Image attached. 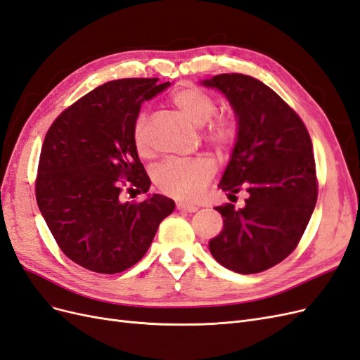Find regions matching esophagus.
<instances>
[{"label": "esophagus", "instance_id": "esophagus-1", "mask_svg": "<svg viewBox=\"0 0 360 360\" xmlns=\"http://www.w3.org/2000/svg\"><path fill=\"white\" fill-rule=\"evenodd\" d=\"M177 209L181 212H188V213H195L198 210V205H193V204H188V202H179L177 204Z\"/></svg>", "mask_w": 360, "mask_h": 360}]
</instances>
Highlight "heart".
<instances>
[{
    "label": "heart",
    "mask_w": 360,
    "mask_h": 360,
    "mask_svg": "<svg viewBox=\"0 0 360 360\" xmlns=\"http://www.w3.org/2000/svg\"><path fill=\"white\" fill-rule=\"evenodd\" d=\"M172 106L197 126H205V138L219 150L228 148L234 144L238 135V123L233 114H216L217 102L214 97L200 89L197 85L184 84L171 94ZM214 118L212 119L211 117ZM132 141L141 156L148 155V123L147 117L141 114L132 130ZM214 174L210 160L195 158L189 160L168 159L160 162L153 169V180L156 186L167 195L183 200H193L200 197Z\"/></svg>",
    "instance_id": "heart-1"
}]
</instances>
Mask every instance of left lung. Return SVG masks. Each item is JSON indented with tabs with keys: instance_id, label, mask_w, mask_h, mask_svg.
Instances as JSON below:
<instances>
[{
	"instance_id": "obj_1",
	"label": "left lung",
	"mask_w": 360,
	"mask_h": 360,
	"mask_svg": "<svg viewBox=\"0 0 360 360\" xmlns=\"http://www.w3.org/2000/svg\"><path fill=\"white\" fill-rule=\"evenodd\" d=\"M202 84L226 96L238 123L219 189L230 197L248 192L243 209L214 207L224 230L210 240V252L237 274H259L297 248L317 202L311 136L296 111L252 76L222 73Z\"/></svg>"
}]
</instances>
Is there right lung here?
<instances>
[{
  "label": "right lung",
  "mask_w": 360,
  "mask_h": 360,
  "mask_svg": "<svg viewBox=\"0 0 360 360\" xmlns=\"http://www.w3.org/2000/svg\"><path fill=\"white\" fill-rule=\"evenodd\" d=\"M158 78H126L97 86L64 110L43 141L36 177L41 216L63 254L96 274L114 275L146 255L172 200L147 193L150 179L132 130L141 103L169 86Z\"/></svg>",
  "instance_id": "obj_1"
}]
</instances>
